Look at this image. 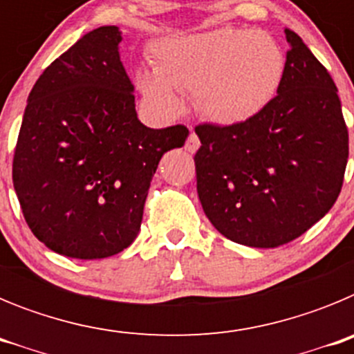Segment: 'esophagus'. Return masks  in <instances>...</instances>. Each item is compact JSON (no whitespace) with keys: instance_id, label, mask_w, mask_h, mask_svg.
<instances>
[{"instance_id":"1","label":"esophagus","mask_w":354,"mask_h":354,"mask_svg":"<svg viewBox=\"0 0 354 354\" xmlns=\"http://www.w3.org/2000/svg\"><path fill=\"white\" fill-rule=\"evenodd\" d=\"M186 150L187 152H196V150H198V147H200V140H198V136H196L195 133H192L189 134V136H187V140H186Z\"/></svg>"}]
</instances>
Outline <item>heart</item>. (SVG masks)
I'll return each mask as SVG.
<instances>
[{"label":"heart","mask_w":354,"mask_h":354,"mask_svg":"<svg viewBox=\"0 0 354 354\" xmlns=\"http://www.w3.org/2000/svg\"><path fill=\"white\" fill-rule=\"evenodd\" d=\"M150 68H136L134 84L162 117L183 109L179 92H193L196 113L220 126L241 124L273 101L286 55L264 31L216 28L161 39L152 46Z\"/></svg>","instance_id":"1"}]
</instances>
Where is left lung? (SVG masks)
I'll return each mask as SVG.
<instances>
[{
  "label": "left lung",
  "instance_id": "left-lung-1",
  "mask_svg": "<svg viewBox=\"0 0 354 354\" xmlns=\"http://www.w3.org/2000/svg\"><path fill=\"white\" fill-rule=\"evenodd\" d=\"M273 101L241 124H200L196 192L227 239L277 248L305 234L335 204L349 136L330 72L294 31Z\"/></svg>",
  "mask_w": 354,
  "mask_h": 354
}]
</instances>
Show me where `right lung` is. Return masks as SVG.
I'll return each mask as SVG.
<instances>
[{"instance_id": "obj_1", "label": "right lung", "mask_w": 354, "mask_h": 354, "mask_svg": "<svg viewBox=\"0 0 354 354\" xmlns=\"http://www.w3.org/2000/svg\"><path fill=\"white\" fill-rule=\"evenodd\" d=\"M117 26L81 37L28 97L12 165L24 220L72 259H104L138 236L150 180L187 127L150 129L134 109Z\"/></svg>"}]
</instances>
